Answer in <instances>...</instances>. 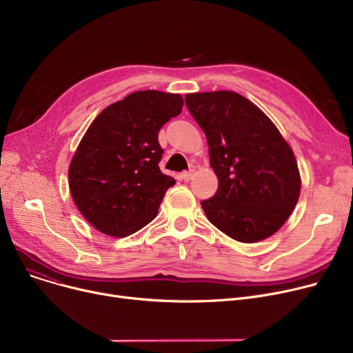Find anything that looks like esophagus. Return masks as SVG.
<instances>
[{"label":"esophagus","instance_id":"1","mask_svg":"<svg viewBox=\"0 0 353 353\" xmlns=\"http://www.w3.org/2000/svg\"><path fill=\"white\" fill-rule=\"evenodd\" d=\"M193 174H194L193 170H190V172H183V173H181V179H183L184 181H190L192 177H193Z\"/></svg>","mask_w":353,"mask_h":353}]
</instances>
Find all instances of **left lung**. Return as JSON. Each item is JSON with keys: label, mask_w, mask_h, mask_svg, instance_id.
<instances>
[{"label": "left lung", "mask_w": 353, "mask_h": 353, "mask_svg": "<svg viewBox=\"0 0 353 353\" xmlns=\"http://www.w3.org/2000/svg\"><path fill=\"white\" fill-rule=\"evenodd\" d=\"M186 105L209 145L216 194L201 201L210 223L242 243L274 234L301 194L292 147L274 123L234 91L186 94Z\"/></svg>", "instance_id": "left-lung-1"}]
</instances>
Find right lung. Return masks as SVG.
<instances>
[{
  "label": "right lung",
  "instance_id": "1",
  "mask_svg": "<svg viewBox=\"0 0 353 353\" xmlns=\"http://www.w3.org/2000/svg\"><path fill=\"white\" fill-rule=\"evenodd\" d=\"M181 108L180 94L143 90L92 120L68 167L71 197L92 228L125 237L156 217L176 183L160 172L159 132Z\"/></svg>",
  "mask_w": 353,
  "mask_h": 353
}]
</instances>
